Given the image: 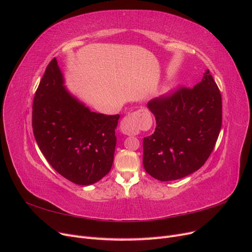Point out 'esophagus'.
<instances>
[{
    "mask_svg": "<svg viewBox=\"0 0 252 252\" xmlns=\"http://www.w3.org/2000/svg\"><path fill=\"white\" fill-rule=\"evenodd\" d=\"M141 128V123L138 114L135 112L130 113L122 120L120 124V130L126 135H134L139 133Z\"/></svg>",
    "mask_w": 252,
    "mask_h": 252,
    "instance_id": "esophagus-1",
    "label": "esophagus"
}]
</instances>
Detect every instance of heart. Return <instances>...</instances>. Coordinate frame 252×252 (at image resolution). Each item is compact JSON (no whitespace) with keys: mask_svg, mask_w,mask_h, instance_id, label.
<instances>
[{"mask_svg":"<svg viewBox=\"0 0 252 252\" xmlns=\"http://www.w3.org/2000/svg\"><path fill=\"white\" fill-rule=\"evenodd\" d=\"M170 91H171V87L170 86L164 85V86H162L161 88H159L158 93V96H166V95H168L170 94Z\"/></svg>","mask_w":252,"mask_h":252,"instance_id":"b5f03b06","label":"heart"}]
</instances>
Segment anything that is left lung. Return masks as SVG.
<instances>
[{
    "mask_svg": "<svg viewBox=\"0 0 252 252\" xmlns=\"http://www.w3.org/2000/svg\"><path fill=\"white\" fill-rule=\"evenodd\" d=\"M147 108L157 121L143 140V165L158 181L185 178L200 169L215 148L222 127V96L207 69L200 83L169 96L156 97Z\"/></svg>",
    "mask_w": 252,
    "mask_h": 252,
    "instance_id": "1",
    "label": "left lung"
}]
</instances>
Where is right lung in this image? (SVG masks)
Listing matches in <instances>:
<instances>
[{"label": "right lung", "mask_w": 252, "mask_h": 252, "mask_svg": "<svg viewBox=\"0 0 252 252\" xmlns=\"http://www.w3.org/2000/svg\"><path fill=\"white\" fill-rule=\"evenodd\" d=\"M64 84L55 58L34 95L33 134L53 169L74 184L87 186L111 169L120 116L91 111Z\"/></svg>", "instance_id": "1"}]
</instances>
